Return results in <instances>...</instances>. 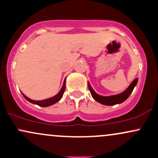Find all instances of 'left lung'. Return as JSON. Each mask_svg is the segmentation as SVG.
Masks as SVG:
<instances>
[{
    "label": "left lung",
    "mask_w": 158,
    "mask_h": 158,
    "mask_svg": "<svg viewBox=\"0 0 158 158\" xmlns=\"http://www.w3.org/2000/svg\"><path fill=\"white\" fill-rule=\"evenodd\" d=\"M137 81H138V78H136L135 79H134V81L130 84V85L128 87V88L126 90H124L122 93L119 94L108 96V97H104V96H101L97 94L94 91L92 87L90 86L89 82H88V88H89L92 97L96 101H97L98 102L105 105V106H114V105L120 104V103L123 102L128 99V97L131 95L132 91H133L136 85L137 84Z\"/></svg>",
    "instance_id": "1"
}]
</instances>
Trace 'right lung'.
Listing matches in <instances>:
<instances>
[{
  "mask_svg": "<svg viewBox=\"0 0 158 158\" xmlns=\"http://www.w3.org/2000/svg\"><path fill=\"white\" fill-rule=\"evenodd\" d=\"M65 81H66V79H64V83H63V85H62V88H61L60 91L57 94H56V96H54V97H50L49 98V99H44V100H32V99H30V98H28L26 96L24 95L22 93V95L23 96V97L25 98V99H27V100H28L29 102L32 103V104H35L37 105V106H41V107H48V106H52V105L55 104L57 102H59V100L62 98L63 97V94H64V90H65Z\"/></svg>",
  "mask_w": 158,
  "mask_h": 158,
  "instance_id": "obj_1",
  "label": "right lung"
}]
</instances>
